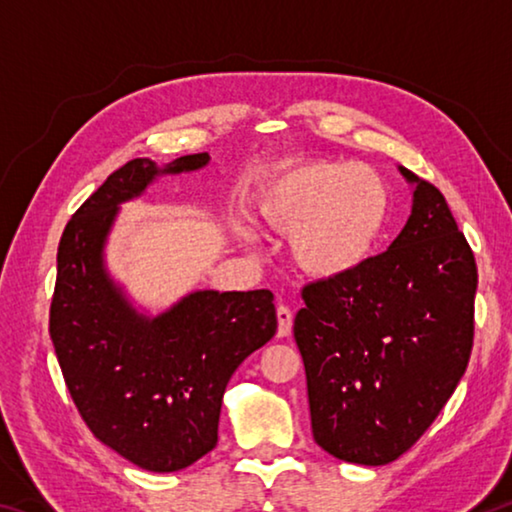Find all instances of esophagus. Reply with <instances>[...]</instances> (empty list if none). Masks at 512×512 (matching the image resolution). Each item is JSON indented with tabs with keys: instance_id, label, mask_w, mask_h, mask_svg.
Returning <instances> with one entry per match:
<instances>
[{
	"instance_id": "34e87169",
	"label": "esophagus",
	"mask_w": 512,
	"mask_h": 512,
	"mask_svg": "<svg viewBox=\"0 0 512 512\" xmlns=\"http://www.w3.org/2000/svg\"><path fill=\"white\" fill-rule=\"evenodd\" d=\"M291 327H293L291 309L287 305H280V307H277V336H280V339L289 336Z\"/></svg>"
}]
</instances>
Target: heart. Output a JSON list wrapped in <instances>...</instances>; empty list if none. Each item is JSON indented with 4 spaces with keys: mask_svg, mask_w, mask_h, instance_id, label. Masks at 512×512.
Returning <instances> with one entry per match:
<instances>
[{
    "mask_svg": "<svg viewBox=\"0 0 512 512\" xmlns=\"http://www.w3.org/2000/svg\"><path fill=\"white\" fill-rule=\"evenodd\" d=\"M255 214L271 230L291 235L302 271L336 277L375 255L391 214V192L368 164L314 160L277 171L257 194ZM235 235L248 241L250 230L235 225Z\"/></svg>",
    "mask_w": 512,
    "mask_h": 512,
    "instance_id": "heart-1",
    "label": "heart"
}]
</instances>
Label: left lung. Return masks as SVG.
Instances as JSON below:
<instances>
[{"label": "left lung", "instance_id": "8db88e82", "mask_svg": "<svg viewBox=\"0 0 512 512\" xmlns=\"http://www.w3.org/2000/svg\"><path fill=\"white\" fill-rule=\"evenodd\" d=\"M413 185L411 216L388 250L307 284L293 320L314 440L341 461L386 465L411 449L467 368L476 262L445 196Z\"/></svg>", "mask_w": 512, "mask_h": 512}]
</instances>
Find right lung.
<instances>
[{"mask_svg":"<svg viewBox=\"0 0 512 512\" xmlns=\"http://www.w3.org/2000/svg\"><path fill=\"white\" fill-rule=\"evenodd\" d=\"M207 153L167 167L135 158L110 173L65 225L49 334L67 391L103 445L149 472L185 470L219 440L225 386L273 339V293L194 291L140 314L103 264L119 205L164 173L203 169Z\"/></svg>","mask_w":512,"mask_h":512,"instance_id":"obj_1","label":"right lung"}]
</instances>
